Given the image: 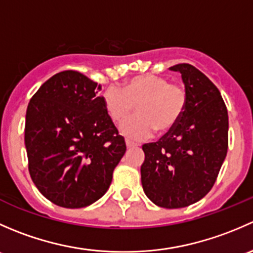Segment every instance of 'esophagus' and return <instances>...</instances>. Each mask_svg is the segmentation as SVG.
<instances>
[{
  "mask_svg": "<svg viewBox=\"0 0 253 253\" xmlns=\"http://www.w3.org/2000/svg\"><path fill=\"white\" fill-rule=\"evenodd\" d=\"M126 145H127V148H129V149H131V148H137V147H138V144H137V143L131 142V141H126Z\"/></svg>",
  "mask_w": 253,
  "mask_h": 253,
  "instance_id": "esophagus-1",
  "label": "esophagus"
}]
</instances>
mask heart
Listing matches in <instances>:
<instances>
[{"mask_svg": "<svg viewBox=\"0 0 253 253\" xmlns=\"http://www.w3.org/2000/svg\"><path fill=\"white\" fill-rule=\"evenodd\" d=\"M106 114L114 124L121 125L137 105L139 115L121 127V133L133 141H142L175 129L187 106V91L182 85L155 75L129 78L121 89L109 86L103 94Z\"/></svg>", "mask_w": 253, "mask_h": 253, "instance_id": "1", "label": "heart"}]
</instances>
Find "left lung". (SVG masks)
Here are the masks:
<instances>
[{"label":"left lung","mask_w":253,"mask_h":253,"mask_svg":"<svg viewBox=\"0 0 253 253\" xmlns=\"http://www.w3.org/2000/svg\"><path fill=\"white\" fill-rule=\"evenodd\" d=\"M187 106L175 129L142 145L141 167L147 197L163 208H183L211 190L228 153L229 117L219 89L200 70L178 63Z\"/></svg>","instance_id":"left-lung-1"}]
</instances>
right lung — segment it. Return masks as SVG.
<instances>
[{"label":"right lung","mask_w":253,"mask_h":253,"mask_svg":"<svg viewBox=\"0 0 253 253\" xmlns=\"http://www.w3.org/2000/svg\"><path fill=\"white\" fill-rule=\"evenodd\" d=\"M100 89L81 72L63 71L28 104V169L38 190L56 206L83 208L103 197L126 152Z\"/></svg>","instance_id":"add662e5"}]
</instances>
